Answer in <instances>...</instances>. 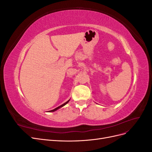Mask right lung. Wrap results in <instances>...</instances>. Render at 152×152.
<instances>
[{
	"mask_svg": "<svg viewBox=\"0 0 152 152\" xmlns=\"http://www.w3.org/2000/svg\"><path fill=\"white\" fill-rule=\"evenodd\" d=\"M69 101H70V99H69L68 101H67V102H66V103H65L64 104H61V105H60V106H59L58 107H57V108H54V110H50V111H49V112H54V111H56V110H57L58 109H59V108H60L61 107H63V106H65L66 104H67L68 102H69Z\"/></svg>",
	"mask_w": 152,
	"mask_h": 152,
	"instance_id": "obj_1",
	"label": "right lung"
}]
</instances>
